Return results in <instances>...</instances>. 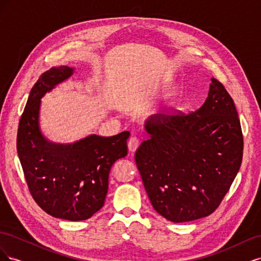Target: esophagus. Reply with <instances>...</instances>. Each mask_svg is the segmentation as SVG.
Segmentation results:
<instances>
[{
	"label": "esophagus",
	"instance_id": "34e87169",
	"mask_svg": "<svg viewBox=\"0 0 261 261\" xmlns=\"http://www.w3.org/2000/svg\"><path fill=\"white\" fill-rule=\"evenodd\" d=\"M127 145H128V150H129V151L130 152H135L136 149L139 146V139L137 137H130Z\"/></svg>",
	"mask_w": 261,
	"mask_h": 261
}]
</instances>
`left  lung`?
Listing matches in <instances>:
<instances>
[{
    "label": "left lung",
    "instance_id": "obj_1",
    "mask_svg": "<svg viewBox=\"0 0 261 261\" xmlns=\"http://www.w3.org/2000/svg\"><path fill=\"white\" fill-rule=\"evenodd\" d=\"M135 161L154 210L171 222L204 218L230 189L243 159L234 101L211 78L204 103L188 115L154 114Z\"/></svg>",
    "mask_w": 261,
    "mask_h": 261
}]
</instances>
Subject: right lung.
Listing matches in <instances>:
<instances>
[{"label": "right lung", "mask_w": 261, "mask_h": 261, "mask_svg": "<svg viewBox=\"0 0 261 261\" xmlns=\"http://www.w3.org/2000/svg\"><path fill=\"white\" fill-rule=\"evenodd\" d=\"M74 74L52 67L33 87L17 132V152L29 192L50 216L68 221L91 218L105 204L109 173L127 154L129 132L115 136L89 135L73 144H55L40 129L41 98Z\"/></svg>", "instance_id": "obj_1"}]
</instances>
